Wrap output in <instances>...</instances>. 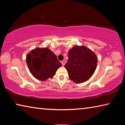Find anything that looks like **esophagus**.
I'll return each instance as SVG.
<instances>
[{
    "label": "esophagus",
    "mask_w": 125,
    "mask_h": 125,
    "mask_svg": "<svg viewBox=\"0 0 125 125\" xmlns=\"http://www.w3.org/2000/svg\"><path fill=\"white\" fill-rule=\"evenodd\" d=\"M62 65H63V66H64V65H65V63H66V62H65V60H63V61H62Z\"/></svg>",
    "instance_id": "obj_1"
}]
</instances>
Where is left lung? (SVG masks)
Returning <instances> with one entry per match:
<instances>
[{
    "instance_id": "1",
    "label": "left lung",
    "mask_w": 125,
    "mask_h": 125,
    "mask_svg": "<svg viewBox=\"0 0 125 125\" xmlns=\"http://www.w3.org/2000/svg\"><path fill=\"white\" fill-rule=\"evenodd\" d=\"M98 58L89 48L74 46L68 51V60L64 67L70 79L76 83L87 81L95 71Z\"/></svg>"
}]
</instances>
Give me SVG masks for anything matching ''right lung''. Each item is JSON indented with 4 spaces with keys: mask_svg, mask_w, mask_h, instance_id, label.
<instances>
[{
    "mask_svg": "<svg viewBox=\"0 0 125 125\" xmlns=\"http://www.w3.org/2000/svg\"><path fill=\"white\" fill-rule=\"evenodd\" d=\"M29 71L35 78L45 81L52 78L62 66L57 56L48 48H37L27 55Z\"/></svg>",
    "mask_w": 125,
    "mask_h": 125,
    "instance_id": "obj_1",
    "label": "right lung"
}]
</instances>
